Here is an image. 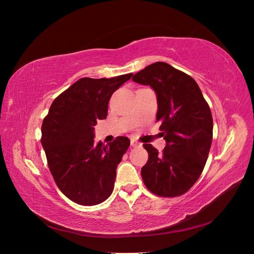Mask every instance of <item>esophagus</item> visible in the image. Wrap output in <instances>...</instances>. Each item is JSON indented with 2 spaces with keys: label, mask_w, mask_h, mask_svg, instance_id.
<instances>
[{
  "label": "esophagus",
  "mask_w": 254,
  "mask_h": 254,
  "mask_svg": "<svg viewBox=\"0 0 254 254\" xmlns=\"http://www.w3.org/2000/svg\"><path fill=\"white\" fill-rule=\"evenodd\" d=\"M130 144H131V146H133V147H137V146L141 145L139 142L135 141L134 139H131V141H130Z\"/></svg>",
  "instance_id": "34e87169"
}]
</instances>
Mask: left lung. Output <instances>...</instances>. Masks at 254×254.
Masks as SVG:
<instances>
[{"label": "left lung", "mask_w": 254, "mask_h": 254, "mask_svg": "<svg viewBox=\"0 0 254 254\" xmlns=\"http://www.w3.org/2000/svg\"><path fill=\"white\" fill-rule=\"evenodd\" d=\"M157 95V121L166 142L163 152L144 144L148 161L141 171L153 194L180 196L200 177L213 137V119L197 82L165 63H155L133 75Z\"/></svg>", "instance_id": "8db88e82"}]
</instances>
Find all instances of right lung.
I'll return each mask as SVG.
<instances>
[{"mask_svg":"<svg viewBox=\"0 0 254 254\" xmlns=\"http://www.w3.org/2000/svg\"><path fill=\"white\" fill-rule=\"evenodd\" d=\"M133 74L80 78L53 102L41 127V143L57 187L72 201L95 205L114 188L117 167L130 140L94 142V126L108 114L111 95Z\"/></svg>","mask_w":254,"mask_h":254,"instance_id":"add662e5","label":"right lung"}]
</instances>
